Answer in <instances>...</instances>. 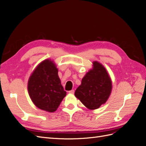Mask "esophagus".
Returning <instances> with one entry per match:
<instances>
[{
	"instance_id": "esophagus-1",
	"label": "esophagus",
	"mask_w": 146,
	"mask_h": 146,
	"mask_svg": "<svg viewBox=\"0 0 146 146\" xmlns=\"http://www.w3.org/2000/svg\"><path fill=\"white\" fill-rule=\"evenodd\" d=\"M69 93H70V94H74V90H70V91H69Z\"/></svg>"
}]
</instances>
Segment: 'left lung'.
Instances as JSON below:
<instances>
[{
    "label": "left lung",
    "instance_id": "left-lung-1",
    "mask_svg": "<svg viewBox=\"0 0 146 146\" xmlns=\"http://www.w3.org/2000/svg\"><path fill=\"white\" fill-rule=\"evenodd\" d=\"M112 82L104 66L94 61L91 69L82 80L75 96L89 110L99 108L105 104L111 94Z\"/></svg>",
    "mask_w": 146,
    "mask_h": 146
}]
</instances>
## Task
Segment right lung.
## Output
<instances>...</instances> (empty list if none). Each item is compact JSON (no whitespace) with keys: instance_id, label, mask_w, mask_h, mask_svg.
<instances>
[{"instance_id":"right-lung-1","label":"right lung","mask_w":146,"mask_h":146,"mask_svg":"<svg viewBox=\"0 0 146 146\" xmlns=\"http://www.w3.org/2000/svg\"><path fill=\"white\" fill-rule=\"evenodd\" d=\"M58 72L54 61L46 59L36 66L29 77L30 98L37 108L44 111H55L66 95Z\"/></svg>"}]
</instances>
